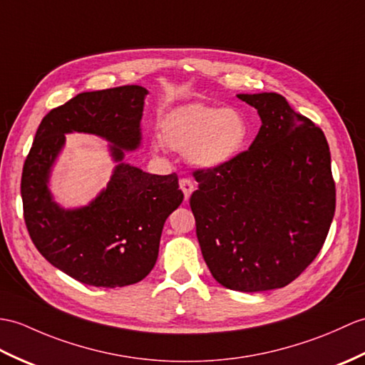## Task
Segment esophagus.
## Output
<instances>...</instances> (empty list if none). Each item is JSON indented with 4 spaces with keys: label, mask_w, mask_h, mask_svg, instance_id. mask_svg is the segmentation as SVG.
Here are the masks:
<instances>
[{
    "label": "esophagus",
    "mask_w": 365,
    "mask_h": 365,
    "mask_svg": "<svg viewBox=\"0 0 365 365\" xmlns=\"http://www.w3.org/2000/svg\"><path fill=\"white\" fill-rule=\"evenodd\" d=\"M179 185H180V190L183 191L185 200H188L190 196H191V192L194 191V182L191 179H180Z\"/></svg>",
    "instance_id": "esophagus-1"
}]
</instances>
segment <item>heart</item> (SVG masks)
Masks as SVG:
<instances>
[{"label":"heart","mask_w":365,"mask_h":365,"mask_svg":"<svg viewBox=\"0 0 365 365\" xmlns=\"http://www.w3.org/2000/svg\"><path fill=\"white\" fill-rule=\"evenodd\" d=\"M250 137L247 118L238 108L192 103L174 108L160 123V138L200 169L230 165ZM158 148V144H154Z\"/></svg>","instance_id":"obj_1"}]
</instances>
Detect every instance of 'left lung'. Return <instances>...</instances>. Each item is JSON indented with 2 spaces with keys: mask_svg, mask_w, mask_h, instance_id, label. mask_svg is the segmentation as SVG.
I'll return each instance as SVG.
<instances>
[{
  "mask_svg": "<svg viewBox=\"0 0 365 365\" xmlns=\"http://www.w3.org/2000/svg\"><path fill=\"white\" fill-rule=\"evenodd\" d=\"M261 127L224 168L194 173L190 205L203 259L219 284L259 292L289 284L317 257L336 188L324 132L278 93L238 95Z\"/></svg>",
  "mask_w": 365,
  "mask_h": 365,
  "instance_id": "8db88e82",
  "label": "left lung"
}]
</instances>
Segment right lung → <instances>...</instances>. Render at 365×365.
Listing matches in <instances>:
<instances>
[{"instance_id":"add662e5","label":"right lung","mask_w":365,"mask_h":365,"mask_svg":"<svg viewBox=\"0 0 365 365\" xmlns=\"http://www.w3.org/2000/svg\"><path fill=\"white\" fill-rule=\"evenodd\" d=\"M148 90L124 86L79 93L41 120L23 166L24 222L37 250L83 284L123 287L155 266L165 221L183 200L175 174L155 175L124 162L141 143ZM96 134L117 163L106 188L88 206L63 209L47 183L64 135Z\"/></svg>"}]
</instances>
